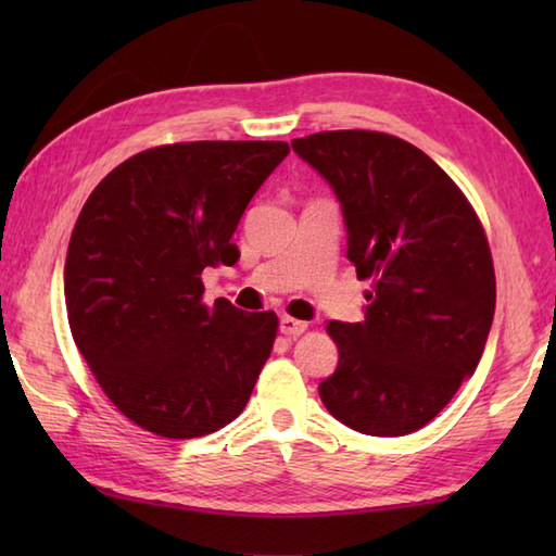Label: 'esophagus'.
Returning <instances> with one entry per match:
<instances>
[{"instance_id":"esophagus-1","label":"esophagus","mask_w":556,"mask_h":556,"mask_svg":"<svg viewBox=\"0 0 556 556\" xmlns=\"http://www.w3.org/2000/svg\"><path fill=\"white\" fill-rule=\"evenodd\" d=\"M305 329H308V325L296 320V317H289V315H281L279 317V332L287 334V337H299L303 334Z\"/></svg>"}]
</instances>
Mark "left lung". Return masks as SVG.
<instances>
[{
	"instance_id": "1",
	"label": "left lung",
	"mask_w": 556,
	"mask_h": 556,
	"mask_svg": "<svg viewBox=\"0 0 556 556\" xmlns=\"http://www.w3.org/2000/svg\"><path fill=\"white\" fill-rule=\"evenodd\" d=\"M332 186L346 257L372 279L363 323L327 325L339 349L323 404L351 430L401 437L476 372L494 317V267L478 215L440 164L377 131L291 140Z\"/></svg>"
}]
</instances>
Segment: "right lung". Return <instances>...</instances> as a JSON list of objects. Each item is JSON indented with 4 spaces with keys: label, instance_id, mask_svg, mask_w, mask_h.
<instances>
[{
    "label": "right lung",
    "instance_id": "add662e5",
    "mask_svg": "<svg viewBox=\"0 0 556 556\" xmlns=\"http://www.w3.org/2000/svg\"><path fill=\"white\" fill-rule=\"evenodd\" d=\"M287 155L281 140L160 146L83 205L64 267L68 327L102 392L143 430L203 437L251 399L277 315L207 305L200 275L236 263L241 215Z\"/></svg>",
    "mask_w": 556,
    "mask_h": 556
}]
</instances>
